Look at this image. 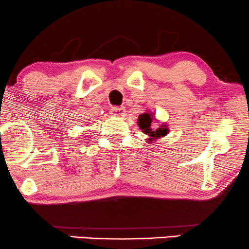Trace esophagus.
I'll use <instances>...</instances> for the list:
<instances>
[{
    "label": "esophagus",
    "mask_w": 249,
    "mask_h": 249,
    "mask_svg": "<svg viewBox=\"0 0 249 249\" xmlns=\"http://www.w3.org/2000/svg\"><path fill=\"white\" fill-rule=\"evenodd\" d=\"M110 115L113 117H123L125 115V108L123 107H113L110 110Z\"/></svg>",
    "instance_id": "34e87169"
}]
</instances>
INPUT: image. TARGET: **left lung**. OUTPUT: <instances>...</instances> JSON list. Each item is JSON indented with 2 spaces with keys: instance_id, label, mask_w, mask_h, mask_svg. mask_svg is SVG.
Instances as JSON below:
<instances>
[{
  "instance_id": "left-lung-1",
  "label": "left lung",
  "mask_w": 249,
  "mask_h": 249,
  "mask_svg": "<svg viewBox=\"0 0 249 249\" xmlns=\"http://www.w3.org/2000/svg\"><path fill=\"white\" fill-rule=\"evenodd\" d=\"M158 122L156 119V116H154L153 112L151 111H147V112L142 113L138 117V126L145 134H147L148 138L146 139L147 142H153L157 141V139H160L161 137H165L170 131L168 128V125L166 123L159 125V127L152 128V123Z\"/></svg>"
}]
</instances>
